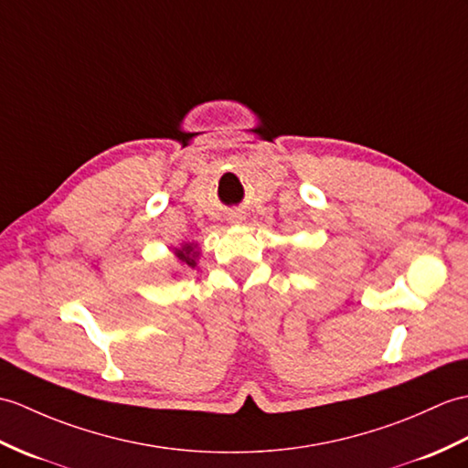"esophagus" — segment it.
Wrapping results in <instances>:
<instances>
[{
	"instance_id": "1",
	"label": "esophagus",
	"mask_w": 468,
	"mask_h": 468,
	"mask_svg": "<svg viewBox=\"0 0 468 468\" xmlns=\"http://www.w3.org/2000/svg\"><path fill=\"white\" fill-rule=\"evenodd\" d=\"M241 221H243V215H239V213L231 215V223H241Z\"/></svg>"
}]
</instances>
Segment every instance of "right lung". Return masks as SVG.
<instances>
[{"mask_svg": "<svg viewBox=\"0 0 468 468\" xmlns=\"http://www.w3.org/2000/svg\"><path fill=\"white\" fill-rule=\"evenodd\" d=\"M173 253H176V257H177L181 265L191 267V269L197 267L199 251H197V245H195V243H185V245H181V249H176Z\"/></svg>", "mask_w": 468, "mask_h": 468, "instance_id": "obj_1", "label": "right lung"}]
</instances>
